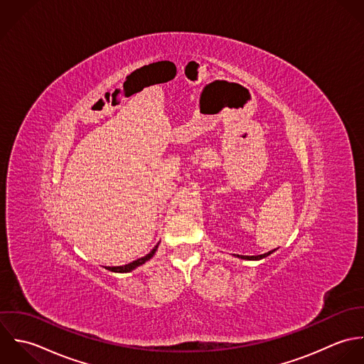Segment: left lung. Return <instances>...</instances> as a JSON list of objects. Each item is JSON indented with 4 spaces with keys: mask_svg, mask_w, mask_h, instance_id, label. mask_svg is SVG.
I'll return each mask as SVG.
<instances>
[{
    "mask_svg": "<svg viewBox=\"0 0 364 364\" xmlns=\"http://www.w3.org/2000/svg\"><path fill=\"white\" fill-rule=\"evenodd\" d=\"M273 252H274V250H270V252H267V253H264V255H259V256H242V255H235V256L239 257V259H243V260H262V259L270 256Z\"/></svg>",
    "mask_w": 364,
    "mask_h": 364,
    "instance_id": "1",
    "label": "left lung"
}]
</instances>
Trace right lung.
Instances as JSON below:
<instances>
[{
	"label": "right lung",
	"mask_w": 364,
	"mask_h": 364,
	"mask_svg": "<svg viewBox=\"0 0 364 364\" xmlns=\"http://www.w3.org/2000/svg\"><path fill=\"white\" fill-rule=\"evenodd\" d=\"M157 247H159V243L150 250V253H147L146 256L144 257H141V259H138V260H135V262H132V263H128V264H125V266H115V267H105L107 270H109V272H114V273H129V272H132V270H135L136 267H139V266H142V264H145L147 260H150L153 256H154V253H156V250H157Z\"/></svg>",
	"instance_id": "right-lung-1"
}]
</instances>
